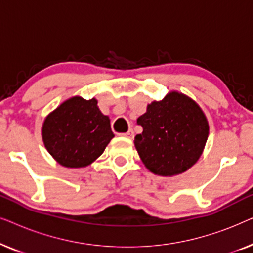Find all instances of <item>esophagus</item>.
Returning <instances> with one entry per match:
<instances>
[{"label": "esophagus", "instance_id": "esophagus-1", "mask_svg": "<svg viewBox=\"0 0 253 253\" xmlns=\"http://www.w3.org/2000/svg\"><path fill=\"white\" fill-rule=\"evenodd\" d=\"M122 136L127 138V139H132L133 136H134V133H133L132 130H129V131H127V132H126V133H122Z\"/></svg>", "mask_w": 253, "mask_h": 253}]
</instances>
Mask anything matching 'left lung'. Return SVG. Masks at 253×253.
<instances>
[{
    "label": "left lung",
    "mask_w": 253,
    "mask_h": 253,
    "mask_svg": "<svg viewBox=\"0 0 253 253\" xmlns=\"http://www.w3.org/2000/svg\"><path fill=\"white\" fill-rule=\"evenodd\" d=\"M137 124L143 126L133 140L140 160L151 172L165 177L191 168L202 157L210 133L198 103L177 91L148 103Z\"/></svg>",
    "instance_id": "8db88e82"
}]
</instances>
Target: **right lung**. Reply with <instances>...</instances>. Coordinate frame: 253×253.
<instances>
[{"label": "right lung", "instance_id": "add662e5", "mask_svg": "<svg viewBox=\"0 0 253 253\" xmlns=\"http://www.w3.org/2000/svg\"><path fill=\"white\" fill-rule=\"evenodd\" d=\"M41 137L57 164L84 168L103 153L114 133L109 117L99 109L98 100L75 95L44 117Z\"/></svg>", "mask_w": 253, "mask_h": 253}]
</instances>
